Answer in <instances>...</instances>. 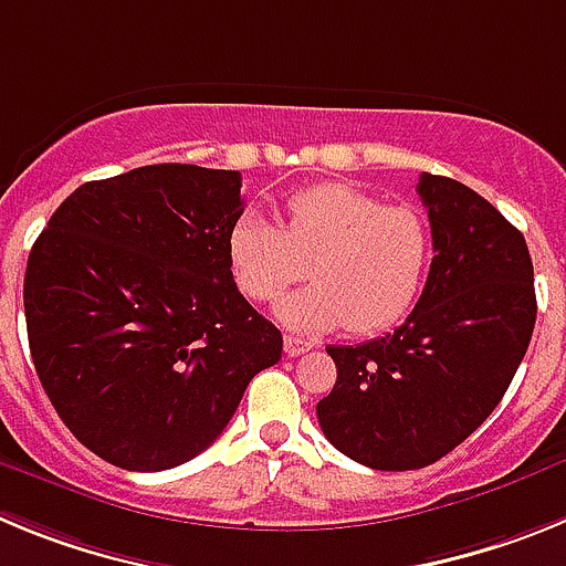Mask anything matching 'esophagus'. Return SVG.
Instances as JSON below:
<instances>
[{
  "label": "esophagus",
  "instance_id": "obj_1",
  "mask_svg": "<svg viewBox=\"0 0 566 566\" xmlns=\"http://www.w3.org/2000/svg\"><path fill=\"white\" fill-rule=\"evenodd\" d=\"M283 348H286L289 357H300V354H306L308 348H312V343H308V339H300V337H292V334H286V337H283Z\"/></svg>",
  "mask_w": 566,
  "mask_h": 566
}]
</instances>
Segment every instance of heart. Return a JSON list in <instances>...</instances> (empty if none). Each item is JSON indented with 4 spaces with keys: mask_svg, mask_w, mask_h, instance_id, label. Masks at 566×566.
<instances>
[{
    "mask_svg": "<svg viewBox=\"0 0 566 566\" xmlns=\"http://www.w3.org/2000/svg\"><path fill=\"white\" fill-rule=\"evenodd\" d=\"M227 258L234 283L252 303L280 297L308 272L312 286L274 308L292 332L348 326L377 334L408 317L419 300L433 234L417 207H385L354 184H317L289 198L280 227L243 214L229 229Z\"/></svg>",
    "mask_w": 566,
    "mask_h": 566,
    "instance_id": "1",
    "label": "heart"
}]
</instances>
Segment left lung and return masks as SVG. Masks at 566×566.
I'll list each match as a JSON object with an SVG mask.
<instances>
[{
	"mask_svg": "<svg viewBox=\"0 0 566 566\" xmlns=\"http://www.w3.org/2000/svg\"><path fill=\"white\" fill-rule=\"evenodd\" d=\"M433 260L417 306L394 334L328 345L332 394L319 428L354 462L417 470L462 444L502 402L536 326L524 234L479 192L419 175Z\"/></svg>",
	"mask_w": 566,
	"mask_h": 566,
	"instance_id": "obj_1",
	"label": "left lung"
}]
</instances>
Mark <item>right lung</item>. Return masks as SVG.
Here are the masks:
<instances>
[{
    "mask_svg": "<svg viewBox=\"0 0 566 566\" xmlns=\"http://www.w3.org/2000/svg\"><path fill=\"white\" fill-rule=\"evenodd\" d=\"M240 214L234 169L153 164L82 184L30 249V357L104 462L147 473L195 459L283 354L229 269Z\"/></svg>",
    "mask_w": 566,
    "mask_h": 566,
    "instance_id": "add662e5",
    "label": "right lung"
}]
</instances>
